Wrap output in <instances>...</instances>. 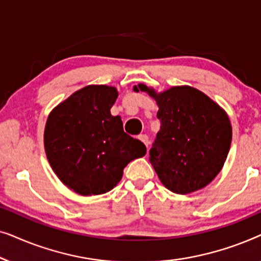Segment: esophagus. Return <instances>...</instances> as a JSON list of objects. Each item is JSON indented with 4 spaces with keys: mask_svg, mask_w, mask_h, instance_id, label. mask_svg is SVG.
Listing matches in <instances>:
<instances>
[{
    "mask_svg": "<svg viewBox=\"0 0 261 261\" xmlns=\"http://www.w3.org/2000/svg\"><path fill=\"white\" fill-rule=\"evenodd\" d=\"M138 139L139 140H141L142 142H144V144L146 145V147H148V145H149V141H148V137L146 134H140L138 137Z\"/></svg>",
    "mask_w": 261,
    "mask_h": 261,
    "instance_id": "esophagus-1",
    "label": "esophagus"
}]
</instances>
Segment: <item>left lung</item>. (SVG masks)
I'll list each match as a JSON object with an SVG mask.
<instances>
[{"instance_id": "8db88e82", "label": "left lung", "mask_w": 261, "mask_h": 261, "mask_svg": "<svg viewBox=\"0 0 261 261\" xmlns=\"http://www.w3.org/2000/svg\"><path fill=\"white\" fill-rule=\"evenodd\" d=\"M133 90L147 92L159 107L160 129L149 162L164 187L187 195L212 183L230 148L231 124L226 110L189 85L158 92L140 83Z\"/></svg>"}]
</instances>
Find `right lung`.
I'll use <instances>...</instances> for the list:
<instances>
[{"label": "right lung", "instance_id": "right-lung-1", "mask_svg": "<svg viewBox=\"0 0 261 261\" xmlns=\"http://www.w3.org/2000/svg\"><path fill=\"white\" fill-rule=\"evenodd\" d=\"M117 96L115 87L87 85L55 107L46 121L44 146L49 165L78 195L110 191L128 163L146 154V146L124 133L121 117L110 114Z\"/></svg>", "mask_w": 261, "mask_h": 261}]
</instances>
